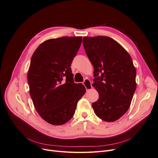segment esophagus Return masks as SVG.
I'll list each match as a JSON object with an SVG mask.
<instances>
[{
  "mask_svg": "<svg viewBox=\"0 0 158 158\" xmlns=\"http://www.w3.org/2000/svg\"><path fill=\"white\" fill-rule=\"evenodd\" d=\"M83 84L87 91H89L91 89L93 88L92 83H91V81L89 79H85L84 81L83 82Z\"/></svg>",
  "mask_w": 158,
  "mask_h": 158,
  "instance_id": "esophagus-1",
  "label": "esophagus"
}]
</instances>
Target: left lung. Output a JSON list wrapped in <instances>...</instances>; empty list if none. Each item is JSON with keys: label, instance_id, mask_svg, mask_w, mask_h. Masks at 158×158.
<instances>
[{"label": "left lung", "instance_id": "8db88e82", "mask_svg": "<svg viewBox=\"0 0 158 158\" xmlns=\"http://www.w3.org/2000/svg\"><path fill=\"white\" fill-rule=\"evenodd\" d=\"M82 44L94 67L93 86L99 93L98 101L92 103L94 111L105 122L116 121L128 110L136 89L132 59L108 36H85Z\"/></svg>", "mask_w": 158, "mask_h": 158}]
</instances>
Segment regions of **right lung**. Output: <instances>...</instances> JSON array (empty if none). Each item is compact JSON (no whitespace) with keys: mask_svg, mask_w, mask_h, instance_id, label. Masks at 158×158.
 Returning a JSON list of instances; mask_svg holds the SVG:
<instances>
[{"mask_svg":"<svg viewBox=\"0 0 158 158\" xmlns=\"http://www.w3.org/2000/svg\"><path fill=\"white\" fill-rule=\"evenodd\" d=\"M82 38L64 36L47 40L32 55L27 74L30 96L40 116L52 125H63L73 118L78 101L85 93L83 84L74 83L70 67Z\"/></svg>","mask_w":158,"mask_h":158,"instance_id":"right-lung-1","label":"right lung"}]
</instances>
